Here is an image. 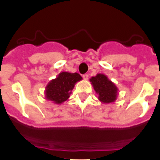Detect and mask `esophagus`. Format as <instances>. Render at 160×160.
<instances>
[{"mask_svg":"<svg viewBox=\"0 0 160 160\" xmlns=\"http://www.w3.org/2000/svg\"><path fill=\"white\" fill-rule=\"evenodd\" d=\"M82 78L84 79H86V80H87V79H88V78H89V74H88V73H85V74H83V75H82Z\"/></svg>","mask_w":160,"mask_h":160,"instance_id":"esophagus-1","label":"esophagus"}]
</instances>
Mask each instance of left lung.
Listing matches in <instances>:
<instances>
[{
	"label": "left lung",
	"instance_id": "obj_1",
	"mask_svg": "<svg viewBox=\"0 0 160 160\" xmlns=\"http://www.w3.org/2000/svg\"><path fill=\"white\" fill-rule=\"evenodd\" d=\"M90 81L102 102L111 103L116 100L118 88L107 76L102 73H98L95 77L91 78Z\"/></svg>",
	"mask_w": 160,
	"mask_h": 160
}]
</instances>
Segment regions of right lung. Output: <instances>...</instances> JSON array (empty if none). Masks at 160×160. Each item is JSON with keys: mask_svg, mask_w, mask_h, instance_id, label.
Returning a JSON list of instances; mask_svg holds the SVG:
<instances>
[{"mask_svg": "<svg viewBox=\"0 0 160 160\" xmlns=\"http://www.w3.org/2000/svg\"><path fill=\"white\" fill-rule=\"evenodd\" d=\"M82 79V78L78 73L62 72L46 86L45 90L46 98L56 104L62 103L70 98L75 83Z\"/></svg>", "mask_w": 160, "mask_h": 160, "instance_id": "add662e5", "label": "right lung"}]
</instances>
